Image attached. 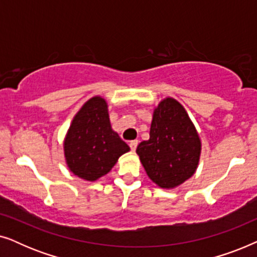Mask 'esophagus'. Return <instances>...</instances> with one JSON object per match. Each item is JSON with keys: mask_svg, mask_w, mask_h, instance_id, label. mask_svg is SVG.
<instances>
[{"mask_svg": "<svg viewBox=\"0 0 257 257\" xmlns=\"http://www.w3.org/2000/svg\"><path fill=\"white\" fill-rule=\"evenodd\" d=\"M137 146H138V140H132V142H130V149H131L133 152L136 151Z\"/></svg>", "mask_w": 257, "mask_h": 257, "instance_id": "1", "label": "esophagus"}]
</instances>
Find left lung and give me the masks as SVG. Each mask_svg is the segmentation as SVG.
I'll use <instances>...</instances> for the list:
<instances>
[{"mask_svg": "<svg viewBox=\"0 0 257 257\" xmlns=\"http://www.w3.org/2000/svg\"><path fill=\"white\" fill-rule=\"evenodd\" d=\"M147 175L160 188L172 189L195 173L201 140L185 107L166 97L154 107L150 139L137 147Z\"/></svg>", "mask_w": 257, "mask_h": 257, "instance_id": "left-lung-1", "label": "left lung"}]
</instances>
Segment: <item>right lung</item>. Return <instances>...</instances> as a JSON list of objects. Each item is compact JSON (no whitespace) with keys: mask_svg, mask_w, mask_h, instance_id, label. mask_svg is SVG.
Masks as SVG:
<instances>
[{"mask_svg":"<svg viewBox=\"0 0 257 257\" xmlns=\"http://www.w3.org/2000/svg\"><path fill=\"white\" fill-rule=\"evenodd\" d=\"M63 147L69 170L86 181L104 177L130 151L112 128L107 103L100 96L90 98L75 114Z\"/></svg>","mask_w":257,"mask_h":257,"instance_id":"add662e5","label":"right lung"}]
</instances>
